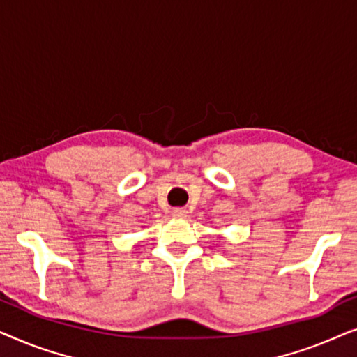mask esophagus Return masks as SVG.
<instances>
[{"label": "esophagus", "instance_id": "34e87169", "mask_svg": "<svg viewBox=\"0 0 357 357\" xmlns=\"http://www.w3.org/2000/svg\"><path fill=\"white\" fill-rule=\"evenodd\" d=\"M172 214H174V218L183 219V218H187V209H185V208H174Z\"/></svg>", "mask_w": 357, "mask_h": 357}]
</instances>
